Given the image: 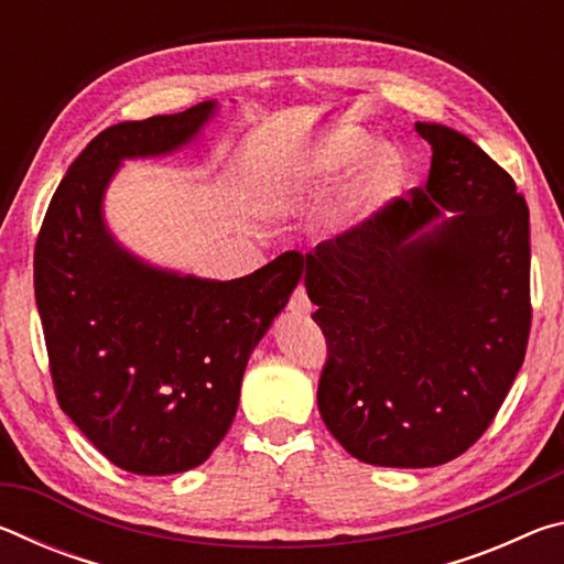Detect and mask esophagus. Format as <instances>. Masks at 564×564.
<instances>
[{
  "instance_id": "1",
  "label": "esophagus",
  "mask_w": 564,
  "mask_h": 564,
  "mask_svg": "<svg viewBox=\"0 0 564 564\" xmlns=\"http://www.w3.org/2000/svg\"><path fill=\"white\" fill-rule=\"evenodd\" d=\"M289 308H291L293 313H299V316H308V313L313 311V305H311V301H308V293H305L303 285H299V289H295V291L291 293Z\"/></svg>"
}]
</instances>
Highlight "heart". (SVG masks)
Instances as JSON below:
<instances>
[{
    "label": "heart",
    "mask_w": 564,
    "mask_h": 564,
    "mask_svg": "<svg viewBox=\"0 0 564 564\" xmlns=\"http://www.w3.org/2000/svg\"><path fill=\"white\" fill-rule=\"evenodd\" d=\"M362 147H366L362 139L340 133V137L328 139L321 147L273 151L259 164L261 194L273 206H289L308 191L328 184L343 166L360 156ZM398 178L400 161L393 151L383 149L362 169V174L358 176V188L362 194H378V191L393 186Z\"/></svg>",
    "instance_id": "heart-1"
}]
</instances>
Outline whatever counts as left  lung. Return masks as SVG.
Returning <instances> with one entry per match:
<instances>
[{
	"label": "left lung",
	"mask_w": 564,
	"mask_h": 564,
	"mask_svg": "<svg viewBox=\"0 0 564 564\" xmlns=\"http://www.w3.org/2000/svg\"><path fill=\"white\" fill-rule=\"evenodd\" d=\"M427 184L301 256L328 343L318 410L362 463L433 467L480 441L524 360L530 212L512 176L441 123ZM454 216L431 235L440 214Z\"/></svg>",
	"instance_id": "left-lung-1"
}]
</instances>
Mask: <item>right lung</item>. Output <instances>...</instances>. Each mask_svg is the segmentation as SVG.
Segmentation results:
<instances>
[{"instance_id":"add662e5","label":"right lung","mask_w":564,"mask_h":564,"mask_svg":"<svg viewBox=\"0 0 564 564\" xmlns=\"http://www.w3.org/2000/svg\"><path fill=\"white\" fill-rule=\"evenodd\" d=\"M214 101L123 121L89 141L56 186L34 246V293L56 400L121 470L202 465L234 423L248 356L303 263L285 251L236 281L149 269L113 243L101 196L121 159L194 139Z\"/></svg>"}]
</instances>
